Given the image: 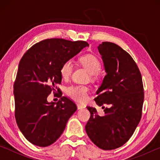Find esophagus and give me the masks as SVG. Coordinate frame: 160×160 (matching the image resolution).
<instances>
[{"mask_svg": "<svg viewBox=\"0 0 160 160\" xmlns=\"http://www.w3.org/2000/svg\"><path fill=\"white\" fill-rule=\"evenodd\" d=\"M77 107H78V109H84V108H85V107L82 104H77Z\"/></svg>", "mask_w": 160, "mask_h": 160, "instance_id": "34e87169", "label": "esophagus"}]
</instances>
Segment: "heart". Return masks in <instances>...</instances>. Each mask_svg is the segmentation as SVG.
<instances>
[{"instance_id":"obj_1","label":"heart","mask_w":160,"mask_h":160,"mask_svg":"<svg viewBox=\"0 0 160 160\" xmlns=\"http://www.w3.org/2000/svg\"><path fill=\"white\" fill-rule=\"evenodd\" d=\"M80 62L91 75H95L101 68V63L95 56L87 54L80 58ZM73 69V63L71 60H67L62 64L60 73L63 79H68ZM89 89L84 85H71L68 88L67 93L72 99L78 102H85L88 99Z\"/></svg>"}]
</instances>
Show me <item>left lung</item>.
Listing matches in <instances>:
<instances>
[{
    "mask_svg": "<svg viewBox=\"0 0 160 160\" xmlns=\"http://www.w3.org/2000/svg\"><path fill=\"white\" fill-rule=\"evenodd\" d=\"M97 48L107 75L94 101L109 107L99 116L95 108L87 107L91 116L85 131L94 145L110 150L125 144L133 134L142 116L144 92L141 74L128 53L108 42Z\"/></svg>",
    "mask_w": 160,
    "mask_h": 160,
    "instance_id": "left-lung-1",
    "label": "left lung"
}]
</instances>
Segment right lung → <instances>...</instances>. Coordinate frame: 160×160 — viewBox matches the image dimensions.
I'll return each instance as SVG.
<instances>
[{
  "label": "right lung",
  "instance_id": "obj_1",
  "mask_svg": "<svg viewBox=\"0 0 160 160\" xmlns=\"http://www.w3.org/2000/svg\"><path fill=\"white\" fill-rule=\"evenodd\" d=\"M86 47L89 44L84 41L48 39L32 46L21 58L13 91L15 116L22 133L32 144H53L77 110L73 102L61 97L56 85L61 83L62 64ZM56 88L60 100L48 102V94Z\"/></svg>",
  "mask_w": 160,
  "mask_h": 160
}]
</instances>
